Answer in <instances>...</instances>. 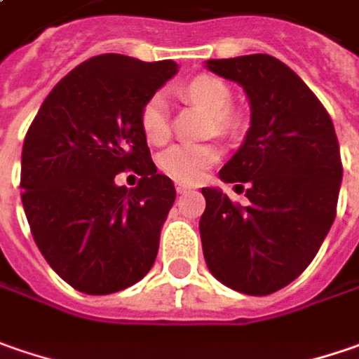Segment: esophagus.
Here are the masks:
<instances>
[{
	"label": "esophagus",
	"instance_id": "34e87169",
	"mask_svg": "<svg viewBox=\"0 0 359 359\" xmlns=\"http://www.w3.org/2000/svg\"><path fill=\"white\" fill-rule=\"evenodd\" d=\"M177 193H179V195H187V193H191V187H187V184H177Z\"/></svg>",
	"mask_w": 359,
	"mask_h": 359
}]
</instances>
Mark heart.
Wrapping results in <instances>:
<instances>
[{
  "label": "heart",
  "instance_id": "1",
  "mask_svg": "<svg viewBox=\"0 0 359 359\" xmlns=\"http://www.w3.org/2000/svg\"><path fill=\"white\" fill-rule=\"evenodd\" d=\"M179 94L195 102L210 112V126L223 136H235L243 128L241 116L231 108V88L225 80L212 74H196L182 82ZM138 124L150 144H163L168 140V116L161 96H150L138 112ZM221 152L215 144H175L161 154V168L164 175L180 182H198L212 164L219 161Z\"/></svg>",
  "mask_w": 359,
  "mask_h": 359
}]
</instances>
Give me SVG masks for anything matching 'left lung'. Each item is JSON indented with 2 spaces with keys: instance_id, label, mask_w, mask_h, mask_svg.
<instances>
[{
  "instance_id": "1",
  "label": "left lung",
  "mask_w": 359,
  "mask_h": 359,
  "mask_svg": "<svg viewBox=\"0 0 359 359\" xmlns=\"http://www.w3.org/2000/svg\"><path fill=\"white\" fill-rule=\"evenodd\" d=\"M239 82L251 102V128L219 177L249 184V205L203 189L201 241L210 273L226 287L269 295L297 279L318 255L337 212L341 156L332 118L283 62L267 54L209 60Z\"/></svg>"
}]
</instances>
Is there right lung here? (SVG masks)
<instances>
[{
	"label": "right lung",
	"mask_w": 359,
	"mask_h": 359,
	"mask_svg": "<svg viewBox=\"0 0 359 359\" xmlns=\"http://www.w3.org/2000/svg\"><path fill=\"white\" fill-rule=\"evenodd\" d=\"M177 64L120 54L90 57L64 76L29 124L22 203L41 255L88 295L116 293L150 271L175 184L158 175L138 124ZM141 175L134 189L116 175Z\"/></svg>",
	"instance_id": "1"
}]
</instances>
